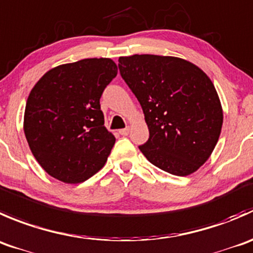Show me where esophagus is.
Returning <instances> with one entry per match:
<instances>
[{
	"mask_svg": "<svg viewBox=\"0 0 253 253\" xmlns=\"http://www.w3.org/2000/svg\"><path fill=\"white\" fill-rule=\"evenodd\" d=\"M129 131H130L129 127H124V129H121V130H119V134H121L122 136H126V135L129 134Z\"/></svg>",
	"mask_w": 253,
	"mask_h": 253,
	"instance_id": "esophagus-1",
	"label": "esophagus"
}]
</instances>
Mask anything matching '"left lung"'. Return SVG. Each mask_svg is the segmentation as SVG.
<instances>
[{
    "instance_id": "8db88e82",
    "label": "left lung",
    "mask_w": 253,
    "mask_h": 253,
    "mask_svg": "<svg viewBox=\"0 0 253 253\" xmlns=\"http://www.w3.org/2000/svg\"><path fill=\"white\" fill-rule=\"evenodd\" d=\"M118 67L149 126V140L140 151L174 176L196 172L211 155L222 126L221 104L211 79L174 56H122Z\"/></svg>"
}]
</instances>
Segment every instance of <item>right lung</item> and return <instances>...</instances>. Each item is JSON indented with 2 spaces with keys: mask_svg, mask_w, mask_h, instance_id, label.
Instances as JSON below:
<instances>
[{
  "mask_svg": "<svg viewBox=\"0 0 253 253\" xmlns=\"http://www.w3.org/2000/svg\"><path fill=\"white\" fill-rule=\"evenodd\" d=\"M117 74L113 60L84 59L54 67L33 87L24 134L51 177L81 183L104 166L116 137L104 126L99 99Z\"/></svg>",
  "mask_w": 253,
  "mask_h": 253,
  "instance_id": "add662e5",
  "label": "right lung"
}]
</instances>
